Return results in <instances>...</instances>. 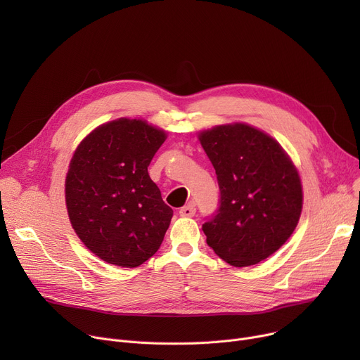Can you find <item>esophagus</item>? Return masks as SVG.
Segmentation results:
<instances>
[{"instance_id": "esophagus-1", "label": "esophagus", "mask_w": 360, "mask_h": 360, "mask_svg": "<svg viewBox=\"0 0 360 360\" xmlns=\"http://www.w3.org/2000/svg\"><path fill=\"white\" fill-rule=\"evenodd\" d=\"M179 214H181L182 217H193V216L195 214V205H194L193 202H190V204H186V205L181 207Z\"/></svg>"}]
</instances>
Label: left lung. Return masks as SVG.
Segmentation results:
<instances>
[{
    "instance_id": "obj_1",
    "label": "left lung",
    "mask_w": 360,
    "mask_h": 360,
    "mask_svg": "<svg viewBox=\"0 0 360 360\" xmlns=\"http://www.w3.org/2000/svg\"><path fill=\"white\" fill-rule=\"evenodd\" d=\"M198 139L220 190L216 214L202 224L207 245L231 266H254L296 228L304 198L297 170L274 139L247 124L219 125Z\"/></svg>"
}]
</instances>
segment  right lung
<instances>
[{
  "label": "right lung",
  "instance_id": "obj_1",
  "mask_svg": "<svg viewBox=\"0 0 360 360\" xmlns=\"http://www.w3.org/2000/svg\"><path fill=\"white\" fill-rule=\"evenodd\" d=\"M166 132L143 120L106 122L75 148L65 179L72 229L94 255L134 269L160 248L174 210L147 167Z\"/></svg>",
  "mask_w": 360,
  "mask_h": 360
}]
</instances>
